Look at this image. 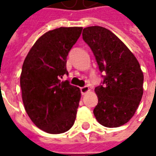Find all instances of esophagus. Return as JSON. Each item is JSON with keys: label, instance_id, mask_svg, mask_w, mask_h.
Instances as JSON below:
<instances>
[{"label": "esophagus", "instance_id": "obj_1", "mask_svg": "<svg viewBox=\"0 0 156 156\" xmlns=\"http://www.w3.org/2000/svg\"><path fill=\"white\" fill-rule=\"evenodd\" d=\"M89 90H90V89H89V88H88V86H83V87L80 88V91H81V94L83 95L85 94L86 93H88Z\"/></svg>", "mask_w": 156, "mask_h": 156}]
</instances>
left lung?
Wrapping results in <instances>:
<instances>
[{"label":"left lung","instance_id":"left-lung-1","mask_svg":"<svg viewBox=\"0 0 156 156\" xmlns=\"http://www.w3.org/2000/svg\"><path fill=\"white\" fill-rule=\"evenodd\" d=\"M102 75L95 88L98 105L94 109L102 125L116 128L133 117L143 95L144 75L139 62L120 39L108 29L94 26L83 31Z\"/></svg>","mask_w":156,"mask_h":156}]
</instances>
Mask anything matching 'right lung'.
Here are the masks:
<instances>
[{
    "mask_svg": "<svg viewBox=\"0 0 156 156\" xmlns=\"http://www.w3.org/2000/svg\"><path fill=\"white\" fill-rule=\"evenodd\" d=\"M82 27H59L46 32L32 46L22 65L20 84L27 115L49 134L64 133L74 124L81 98L78 87L62 81L67 57Z\"/></svg>",
    "mask_w": 156,
    "mask_h": 156,
    "instance_id": "right-lung-1",
    "label": "right lung"
}]
</instances>
